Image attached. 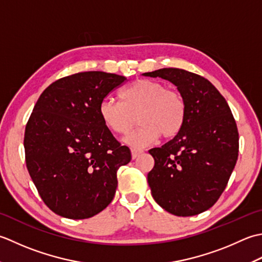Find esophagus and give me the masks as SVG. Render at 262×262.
Listing matches in <instances>:
<instances>
[{"label":"esophagus","mask_w":262,"mask_h":262,"mask_svg":"<svg viewBox=\"0 0 262 262\" xmlns=\"http://www.w3.org/2000/svg\"><path fill=\"white\" fill-rule=\"evenodd\" d=\"M143 151L142 150H140V149H131V155H132V159H136V158H138L139 156H140V155L142 154Z\"/></svg>","instance_id":"1"}]
</instances>
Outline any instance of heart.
Returning <instances> with one entry per match:
<instances>
[{
	"label": "heart",
	"mask_w": 262,
	"mask_h": 262,
	"mask_svg": "<svg viewBox=\"0 0 262 262\" xmlns=\"http://www.w3.org/2000/svg\"><path fill=\"white\" fill-rule=\"evenodd\" d=\"M121 101L105 98L99 104V116L108 130L125 135L138 113L139 125L124 138L126 145L142 148L159 136L172 138L182 130L186 105L180 93L169 90L164 83L141 79L120 92Z\"/></svg>",
	"instance_id": "obj_1"
}]
</instances>
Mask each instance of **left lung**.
<instances>
[{
	"label": "left lung",
	"mask_w": 262,
	"mask_h": 262,
	"mask_svg": "<svg viewBox=\"0 0 262 262\" xmlns=\"http://www.w3.org/2000/svg\"><path fill=\"white\" fill-rule=\"evenodd\" d=\"M172 82L186 105L178 135L149 150L155 159L148 173L154 200L175 216L209 209L225 190L238 156V132L225 98L204 77L182 69L142 73Z\"/></svg>",
	"instance_id": "left-lung-1"
}]
</instances>
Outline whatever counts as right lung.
<instances>
[{"label":"right lung","mask_w":262,"mask_h":262,"mask_svg":"<svg viewBox=\"0 0 262 262\" xmlns=\"http://www.w3.org/2000/svg\"><path fill=\"white\" fill-rule=\"evenodd\" d=\"M126 81L88 71L58 79L39 96L25 131L26 164L42 201L70 220H86L113 200L117 169L131 161L99 116V104Z\"/></svg>","instance_id":"1"}]
</instances>
